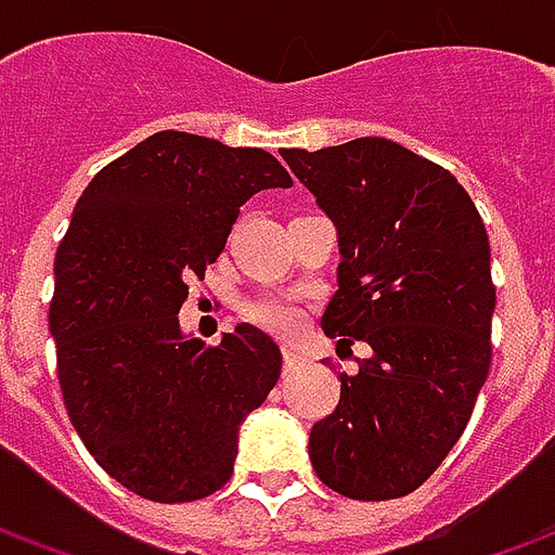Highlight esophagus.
<instances>
[{
  "mask_svg": "<svg viewBox=\"0 0 555 555\" xmlns=\"http://www.w3.org/2000/svg\"><path fill=\"white\" fill-rule=\"evenodd\" d=\"M282 357H285V374L297 372V369H300V365H302V357H300V353H297V350L291 348V345H285V350H282Z\"/></svg>",
  "mask_w": 555,
  "mask_h": 555,
  "instance_id": "obj_1",
  "label": "esophagus"
}]
</instances>
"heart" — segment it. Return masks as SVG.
I'll return each instance as SVG.
<instances>
[{"label":"heart","instance_id":"b5f03b06","mask_svg":"<svg viewBox=\"0 0 555 555\" xmlns=\"http://www.w3.org/2000/svg\"><path fill=\"white\" fill-rule=\"evenodd\" d=\"M246 318L253 324L264 326V330H273V333H291L294 326L300 324V306L294 297H285V294H264V297H255V300L246 302Z\"/></svg>","mask_w":555,"mask_h":555}]
</instances>
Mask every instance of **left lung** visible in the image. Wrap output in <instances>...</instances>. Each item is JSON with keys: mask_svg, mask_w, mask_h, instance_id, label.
<instances>
[{"mask_svg": "<svg viewBox=\"0 0 555 555\" xmlns=\"http://www.w3.org/2000/svg\"><path fill=\"white\" fill-rule=\"evenodd\" d=\"M282 159L338 229V291L321 326L338 348H372L314 422V473L348 500L408 496L461 440L488 377V231L452 171L392 139L285 147Z\"/></svg>", "mask_w": 555, "mask_h": 555, "instance_id": "obj_1", "label": "left lung"}]
</instances>
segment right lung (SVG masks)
I'll use <instances>...</instances> for the list:
<instances>
[{"label":"right lung","instance_id":"obj_1","mask_svg":"<svg viewBox=\"0 0 555 555\" xmlns=\"http://www.w3.org/2000/svg\"><path fill=\"white\" fill-rule=\"evenodd\" d=\"M291 183L264 147L163 130L79 195L50 302L59 389L91 457L142 500L222 488L241 422L276 386L282 353L267 333L241 324L205 345L181 336L178 312L243 202Z\"/></svg>","mask_w":555,"mask_h":555}]
</instances>
